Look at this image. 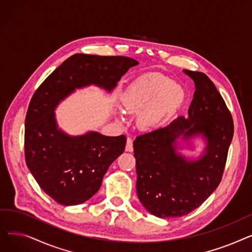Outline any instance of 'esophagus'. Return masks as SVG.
I'll use <instances>...</instances> for the list:
<instances>
[{
    "mask_svg": "<svg viewBox=\"0 0 252 252\" xmlns=\"http://www.w3.org/2000/svg\"><path fill=\"white\" fill-rule=\"evenodd\" d=\"M134 150V147H133V140H131V138H127L126 140V151L127 152H131Z\"/></svg>",
    "mask_w": 252,
    "mask_h": 252,
    "instance_id": "34e87169",
    "label": "esophagus"
}]
</instances>
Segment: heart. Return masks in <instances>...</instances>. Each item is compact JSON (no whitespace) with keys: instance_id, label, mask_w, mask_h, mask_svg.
Segmentation results:
<instances>
[{"instance_id":"obj_1","label":"heart","mask_w":252,"mask_h":252,"mask_svg":"<svg viewBox=\"0 0 252 252\" xmlns=\"http://www.w3.org/2000/svg\"><path fill=\"white\" fill-rule=\"evenodd\" d=\"M186 99L184 88L159 73H146L138 77L126 90L123 105L127 112H139L142 128L159 126L176 113Z\"/></svg>"}]
</instances>
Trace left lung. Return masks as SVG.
Returning <instances> with one entry per match:
<instances>
[{"label": "left lung", "instance_id": "obj_1", "mask_svg": "<svg viewBox=\"0 0 252 252\" xmlns=\"http://www.w3.org/2000/svg\"><path fill=\"white\" fill-rule=\"evenodd\" d=\"M195 83L189 117H179L165 127L140 135L134 141L137 193L150 214L178 218L199 207L220 185L234 135L233 117L209 77L184 70ZM202 133L208 140L206 154L188 162L175 153L174 142Z\"/></svg>", "mask_w": 252, "mask_h": 252}]
</instances>
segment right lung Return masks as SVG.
<instances>
[{"label":"right lung","mask_w":252,"mask_h":252,"mask_svg":"<svg viewBox=\"0 0 252 252\" xmlns=\"http://www.w3.org/2000/svg\"><path fill=\"white\" fill-rule=\"evenodd\" d=\"M137 64L123 56L74 54L34 92L25 116V161L38 186L59 204H81L95 195L108 167L124 152L126 137L96 131L69 137L57 129L53 111L75 88L95 84L111 91Z\"/></svg>","instance_id":"obj_1"}]
</instances>
